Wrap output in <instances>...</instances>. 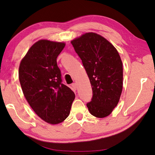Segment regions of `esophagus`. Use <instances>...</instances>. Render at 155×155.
Listing matches in <instances>:
<instances>
[{"instance_id":"34e87169","label":"esophagus","mask_w":155,"mask_h":155,"mask_svg":"<svg viewBox=\"0 0 155 155\" xmlns=\"http://www.w3.org/2000/svg\"><path fill=\"white\" fill-rule=\"evenodd\" d=\"M71 87H72V88H73V89L76 90V88H77V87H78L77 84H76V83H73V84H71Z\"/></svg>"}]
</instances>
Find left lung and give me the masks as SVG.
I'll return each instance as SVG.
<instances>
[{
	"mask_svg": "<svg viewBox=\"0 0 155 155\" xmlns=\"http://www.w3.org/2000/svg\"><path fill=\"white\" fill-rule=\"evenodd\" d=\"M82 60L92 87L93 97L87 104L91 115L102 118L112 113L123 88V66L115 47L95 33H87L71 41Z\"/></svg>",
	"mask_w": 155,
	"mask_h": 155,
	"instance_id": "1",
	"label": "left lung"
}]
</instances>
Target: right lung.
<instances>
[{
  "label": "right lung",
  "mask_w": 155,
  "mask_h": 155,
  "mask_svg": "<svg viewBox=\"0 0 155 155\" xmlns=\"http://www.w3.org/2000/svg\"><path fill=\"white\" fill-rule=\"evenodd\" d=\"M63 42L40 40L30 48L19 67V80L34 112L47 123L57 124L69 115L75 94L62 84L57 58Z\"/></svg>",
  "instance_id": "obj_1"
}]
</instances>
